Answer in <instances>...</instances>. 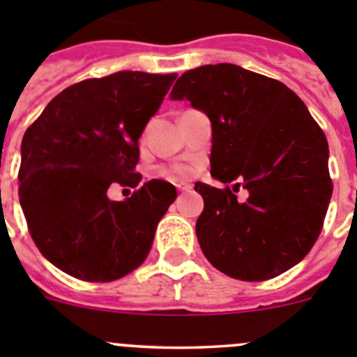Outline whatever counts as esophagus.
<instances>
[{
    "label": "esophagus",
    "mask_w": 357,
    "mask_h": 357,
    "mask_svg": "<svg viewBox=\"0 0 357 357\" xmlns=\"http://www.w3.org/2000/svg\"><path fill=\"white\" fill-rule=\"evenodd\" d=\"M178 191H185V193H188V191H191V185H189V184H181V185H178Z\"/></svg>",
    "instance_id": "34e87169"
}]
</instances>
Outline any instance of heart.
Here are the masks:
<instances>
[{
  "instance_id": "obj_1",
  "label": "heart",
  "mask_w": 357,
  "mask_h": 357,
  "mask_svg": "<svg viewBox=\"0 0 357 357\" xmlns=\"http://www.w3.org/2000/svg\"><path fill=\"white\" fill-rule=\"evenodd\" d=\"M160 175L169 178V181L178 182L189 178V176H191V169H189L188 166H184V164H176V166H172V168L160 169Z\"/></svg>"
}]
</instances>
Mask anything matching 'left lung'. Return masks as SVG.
<instances>
[{
	"label": "left lung",
	"instance_id": "left-lung-1",
	"mask_svg": "<svg viewBox=\"0 0 357 357\" xmlns=\"http://www.w3.org/2000/svg\"><path fill=\"white\" fill-rule=\"evenodd\" d=\"M172 100H189L213 127L211 175L225 188L195 184L204 198L197 238L209 263L250 282L301 263L333 195L326 134L304 102L282 82L234 64L185 71ZM239 187L247 201L237 202Z\"/></svg>",
	"mask_w": 357,
	"mask_h": 357
}]
</instances>
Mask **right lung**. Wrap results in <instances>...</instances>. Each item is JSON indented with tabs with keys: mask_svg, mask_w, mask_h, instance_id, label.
<instances>
[{
	"mask_svg": "<svg viewBox=\"0 0 357 357\" xmlns=\"http://www.w3.org/2000/svg\"><path fill=\"white\" fill-rule=\"evenodd\" d=\"M175 78H87L56 94L24 132L19 202L40 254L68 275L110 282L146 259L175 185L153 178L125 202L109 200L107 189L139 185V137Z\"/></svg>",
	"mask_w": 357,
	"mask_h": 357,
	"instance_id": "obj_1",
	"label": "right lung"
}]
</instances>
